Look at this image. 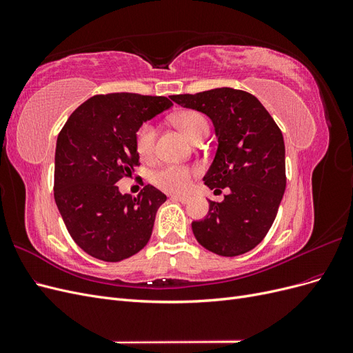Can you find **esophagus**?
I'll use <instances>...</instances> for the list:
<instances>
[{
  "instance_id": "obj_1",
  "label": "esophagus",
  "mask_w": 353,
  "mask_h": 353,
  "mask_svg": "<svg viewBox=\"0 0 353 353\" xmlns=\"http://www.w3.org/2000/svg\"><path fill=\"white\" fill-rule=\"evenodd\" d=\"M172 199H174V200H178V201H181V203H188V201H190V197H188V196L174 194V196H172Z\"/></svg>"
}]
</instances>
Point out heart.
<instances>
[{
    "label": "heart",
    "instance_id": "b5f03b06",
    "mask_svg": "<svg viewBox=\"0 0 353 353\" xmlns=\"http://www.w3.org/2000/svg\"><path fill=\"white\" fill-rule=\"evenodd\" d=\"M174 123L190 140H196L209 132V125L205 116L196 110H184L174 116ZM156 126L152 122H144L137 128L134 134L135 152L144 162H150L156 148ZM196 169L188 165H165L152 174V183L168 193H184L193 183Z\"/></svg>",
    "mask_w": 353,
    "mask_h": 353
}]
</instances>
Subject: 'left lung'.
<instances>
[{
  "label": "left lung",
  "mask_w": 353,
  "mask_h": 353,
  "mask_svg": "<svg viewBox=\"0 0 353 353\" xmlns=\"http://www.w3.org/2000/svg\"><path fill=\"white\" fill-rule=\"evenodd\" d=\"M170 100L208 114L218 137L215 159L203 178L227 194L209 200V213L191 223L203 248L239 256L268 234L285 190V148L281 130L261 101L241 90L215 88L170 95Z\"/></svg>",
  "instance_id": "left-lung-1"
}]
</instances>
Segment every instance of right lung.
Segmentation results:
<instances>
[{"label":"right lung","mask_w":353,"mask_h":353,"mask_svg":"<svg viewBox=\"0 0 353 353\" xmlns=\"http://www.w3.org/2000/svg\"><path fill=\"white\" fill-rule=\"evenodd\" d=\"M174 105L166 97L99 94L74 110L57 137L54 200L73 241L92 258L119 262L150 240L166 196L147 184L137 197L116 183L140 166L134 134Z\"/></svg>","instance_id":"1"}]
</instances>
